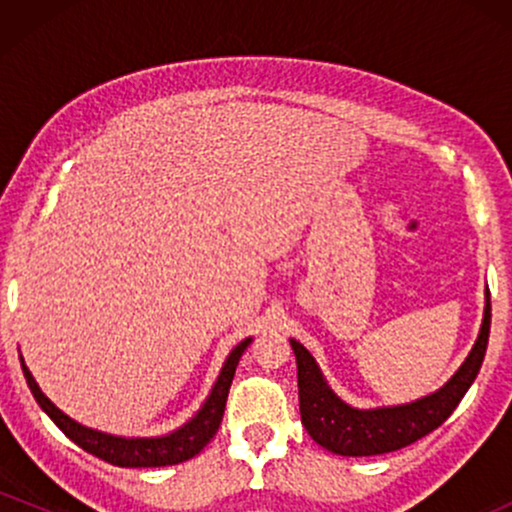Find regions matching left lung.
<instances>
[{"mask_svg": "<svg viewBox=\"0 0 512 512\" xmlns=\"http://www.w3.org/2000/svg\"><path fill=\"white\" fill-rule=\"evenodd\" d=\"M489 332L491 293L486 291L484 320H481L477 342L448 383L433 395L416 399V402L378 409H356L334 395L310 351L301 342L291 339V349L296 354L298 366V402H301V421L305 431L317 445L346 457L383 455V452L407 448V445L436 431L460 404L464 392L474 383L481 363H484Z\"/></svg>", "mask_w": 512, "mask_h": 512, "instance_id": "left-lung-1", "label": "left lung"}]
</instances>
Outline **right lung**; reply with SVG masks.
<instances>
[{"mask_svg": "<svg viewBox=\"0 0 512 512\" xmlns=\"http://www.w3.org/2000/svg\"><path fill=\"white\" fill-rule=\"evenodd\" d=\"M252 342V337L243 339L236 349L231 351L223 363L219 378H216L214 387H211L207 402L202 404V409L187 421L185 426H180L178 431L168 433V436L161 438H122V436H110V433L96 431V428L81 426L79 421L69 419L62 409H57L55 404L50 402L48 397L43 395L35 378L31 375V370L26 368L21 358V368H23V378H26L28 387H31L35 402L40 404V409L55 421L57 428L67 436L69 440H74L79 448H84L91 455L101 457V460L117 464V467H168V464H180L190 457L199 455V450L209 443L211 438L216 436L219 431L221 419H223V409H226V399H228V390H231L233 375H236V366L243 356V351L248 349Z\"/></svg>", "mask_w": 512, "mask_h": 512, "instance_id": "1", "label": "right lung"}]
</instances>
